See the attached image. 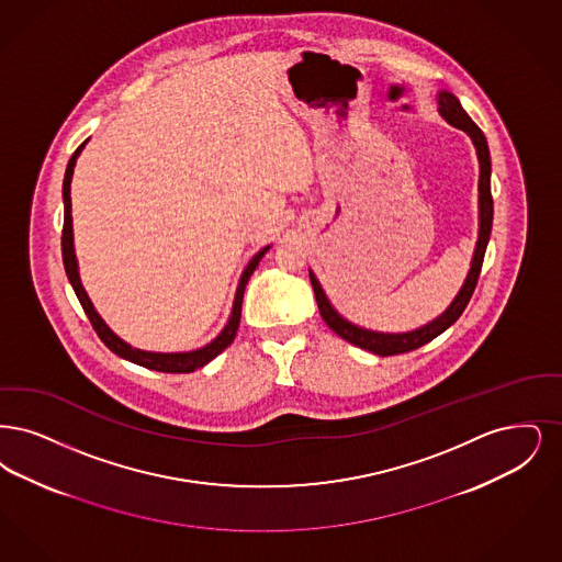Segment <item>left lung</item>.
<instances>
[{"label":"left lung","mask_w":562,"mask_h":562,"mask_svg":"<svg viewBox=\"0 0 562 562\" xmlns=\"http://www.w3.org/2000/svg\"><path fill=\"white\" fill-rule=\"evenodd\" d=\"M439 111L440 115L451 123L453 127L464 130L465 134L472 138L474 147H476V155H479V164H481V176H479V241H476V249L472 256V265H470V272L465 277L462 290L453 297V302L449 304V308L440 315V317L422 325L419 329L407 331V334H382V331H371V329H363L346 318L329 304L327 295L323 292L317 277L311 272V283L315 290V297H317L318 313L323 321L329 325V329H334L340 338L346 342L355 344L363 350H369L373 355L380 357H392V355H403L415 350L424 344L435 340L440 336L447 327H451L458 318L462 317L474 288L479 283V274L483 269V260H485V249H487L488 235H491V226H493V196H491V157H488L487 138L481 132V127L472 122L465 115L460 100L453 97L451 92L442 90L439 92Z\"/></svg>","instance_id":"left-lung-1"}]
</instances>
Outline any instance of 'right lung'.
<instances>
[{
	"label": "right lung",
	"instance_id": "1",
	"mask_svg": "<svg viewBox=\"0 0 562 562\" xmlns=\"http://www.w3.org/2000/svg\"><path fill=\"white\" fill-rule=\"evenodd\" d=\"M88 143V140H86ZM86 143H81L69 164H67V171H65V182H63V199H65V224H63V262H65V270H67V277L74 285L75 295L79 297V304L83 306L86 315L90 318L94 331L98 334V338L104 342V346L115 352L117 357L127 359L136 366L147 367V369H155V371H164V373H191L199 367L207 366L212 359H216L220 352L231 346V342L235 340L237 336V329H239V321H241V302H244V292L251 272L256 270V267L260 265L262 256L270 249V245L262 247L251 260L249 265L245 267L244 274L239 279V288L235 293V302H233V313L228 317V323L224 325V329L220 331L218 338H214L212 342L205 344L203 348H196L191 352H147V350H138V348H132L130 344L123 342L122 338H117L109 325L100 318L88 293L83 290L81 281H79V270H77V258H75L74 247V218H71V178H74V168L81 148L86 147Z\"/></svg>",
	"mask_w": 562,
	"mask_h": 562
}]
</instances>
